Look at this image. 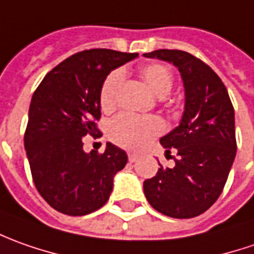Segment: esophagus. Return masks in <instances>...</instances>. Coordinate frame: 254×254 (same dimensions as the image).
Here are the masks:
<instances>
[{
    "mask_svg": "<svg viewBox=\"0 0 254 254\" xmlns=\"http://www.w3.org/2000/svg\"><path fill=\"white\" fill-rule=\"evenodd\" d=\"M127 159H129V162L133 163V162H136L137 159H139V156H137V154H135V153H129V154H127Z\"/></svg>",
    "mask_w": 254,
    "mask_h": 254,
    "instance_id": "1",
    "label": "esophagus"
}]
</instances>
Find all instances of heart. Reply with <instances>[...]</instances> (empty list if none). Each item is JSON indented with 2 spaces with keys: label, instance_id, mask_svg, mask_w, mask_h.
<instances>
[{
  "label": "heart",
  "instance_id": "b5f03b06",
  "mask_svg": "<svg viewBox=\"0 0 254 254\" xmlns=\"http://www.w3.org/2000/svg\"><path fill=\"white\" fill-rule=\"evenodd\" d=\"M139 74L146 85L157 97H166L173 88L174 78L171 71L160 63H149L139 68ZM125 74L122 70H114L105 77L100 90V105L104 112L115 110L119 100V94L124 85ZM166 125L157 117L137 118L129 114H121L112 119L108 129V135L114 143L124 149L139 150L147 142L164 132Z\"/></svg>",
  "mask_w": 254,
  "mask_h": 254
}]
</instances>
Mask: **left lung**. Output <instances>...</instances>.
Instances as JSON below:
<instances>
[{
    "instance_id": "left-lung-1",
    "label": "left lung",
    "mask_w": 254,
    "mask_h": 254,
    "mask_svg": "<svg viewBox=\"0 0 254 254\" xmlns=\"http://www.w3.org/2000/svg\"><path fill=\"white\" fill-rule=\"evenodd\" d=\"M146 57L173 63L181 73L186 107L180 125L160 143L173 169L160 164L144 180V195L156 211L187 219L204 214L221 195L236 156L235 111L228 90L211 67L183 50L159 49Z\"/></svg>"
}]
</instances>
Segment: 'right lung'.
<instances>
[{
	"mask_svg": "<svg viewBox=\"0 0 254 254\" xmlns=\"http://www.w3.org/2000/svg\"><path fill=\"white\" fill-rule=\"evenodd\" d=\"M110 49L78 52L50 70L33 92L25 130V149L36 190L52 208L71 216L104 205L114 176L125 167L127 153L107 143L105 152L83 150V139L102 133L100 90L117 67L137 57Z\"/></svg>",
	"mask_w": 254,
	"mask_h": 254,
	"instance_id": "obj_1",
	"label": "right lung"
}]
</instances>
